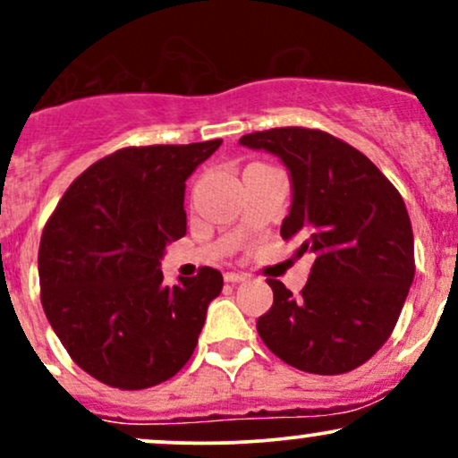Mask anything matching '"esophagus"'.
<instances>
[{
	"mask_svg": "<svg viewBox=\"0 0 458 458\" xmlns=\"http://www.w3.org/2000/svg\"><path fill=\"white\" fill-rule=\"evenodd\" d=\"M224 280L228 284H239V282H245V273H236V271H228L224 276Z\"/></svg>",
	"mask_w": 458,
	"mask_h": 458,
	"instance_id": "34e87169",
	"label": "esophagus"
}]
</instances>
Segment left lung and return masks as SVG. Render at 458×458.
<instances>
[{
  "label": "left lung",
  "mask_w": 458,
  "mask_h": 458,
  "mask_svg": "<svg viewBox=\"0 0 458 458\" xmlns=\"http://www.w3.org/2000/svg\"><path fill=\"white\" fill-rule=\"evenodd\" d=\"M276 155L291 176L282 239L314 254L301 297L269 280L262 343L312 375H343L390 338L413 282V233L396 187L366 155L317 129L256 131L239 140Z\"/></svg>",
  "instance_id": "left-lung-1"
}]
</instances>
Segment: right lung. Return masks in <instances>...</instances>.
I'll return each mask as SVG.
<instances>
[{"label": "right lung", "mask_w": 458, "mask_h": 458, "mask_svg": "<svg viewBox=\"0 0 458 458\" xmlns=\"http://www.w3.org/2000/svg\"><path fill=\"white\" fill-rule=\"evenodd\" d=\"M222 140L123 148L66 189L38 250L40 301L68 355L120 390L187 364L224 277L202 267L165 286L161 259L187 233L185 181Z\"/></svg>", "instance_id": "add662e5"}]
</instances>
